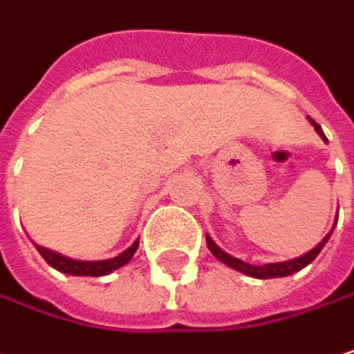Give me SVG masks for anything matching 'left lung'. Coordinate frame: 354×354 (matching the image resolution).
Segmentation results:
<instances>
[{"instance_id": "8db88e82", "label": "left lung", "mask_w": 354, "mask_h": 354, "mask_svg": "<svg viewBox=\"0 0 354 354\" xmlns=\"http://www.w3.org/2000/svg\"><path fill=\"white\" fill-rule=\"evenodd\" d=\"M309 122H311V126L315 128V132L328 142V138H326V134H324V130H322V126L315 122V120H311L309 118ZM336 226V224H334ZM334 230V228H332ZM332 230L324 236V241L319 243V245H315L309 253H305V255H301V257H295V259H288V261H278V263H266V266H251V263H245L243 259H236V257H232V255H228L226 251H222L216 243H214V239L207 234L205 236V241H207V247H209V251H212V255L218 259V261H222V263H226L228 268H232V270H236V272H241V274H247V276H251V278H259V280H268V278H284V276H292V274H297V272H301L303 268H307L317 255H319V251L326 247V243H328V239L332 236Z\"/></svg>"}]
</instances>
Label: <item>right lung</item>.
Instances as JSON below:
<instances>
[{"label": "right lung", "instance_id": "right-lung-1", "mask_svg": "<svg viewBox=\"0 0 354 354\" xmlns=\"http://www.w3.org/2000/svg\"><path fill=\"white\" fill-rule=\"evenodd\" d=\"M37 251L41 253V257L57 272L62 274H68V276H93V278H99V276H107L115 270H120L122 266H126L132 255L136 253L138 249V241H134L126 251H122L118 257L113 259H101V261H80V259H70L62 253H55L51 249H45L41 245H35Z\"/></svg>", "mask_w": 354, "mask_h": 354}]
</instances>
